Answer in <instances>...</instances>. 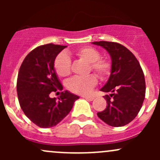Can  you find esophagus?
I'll list each match as a JSON object with an SVG mask.
<instances>
[{
  "label": "esophagus",
  "mask_w": 160,
  "mask_h": 160,
  "mask_svg": "<svg viewBox=\"0 0 160 160\" xmlns=\"http://www.w3.org/2000/svg\"><path fill=\"white\" fill-rule=\"evenodd\" d=\"M83 98H84V99L88 100V101H93V97H83Z\"/></svg>",
  "instance_id": "esophagus-1"
}]
</instances>
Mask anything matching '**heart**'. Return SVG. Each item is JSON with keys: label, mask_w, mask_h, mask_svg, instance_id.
<instances>
[{"label": "heart", "mask_w": 160, "mask_h": 160, "mask_svg": "<svg viewBox=\"0 0 160 160\" xmlns=\"http://www.w3.org/2000/svg\"><path fill=\"white\" fill-rule=\"evenodd\" d=\"M80 59L89 62V70H93L101 80H105L111 72V62L107 58H101V53L98 49L91 46H84L76 52ZM54 68L59 77H67L70 73L71 60L68 55L61 53L58 55L54 62ZM98 79L94 74L87 77H74L69 80L67 87L72 93L80 95H89L92 89L96 86Z\"/></svg>", "instance_id": "heart-1"}]
</instances>
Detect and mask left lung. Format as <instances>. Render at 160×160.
Segmentation results:
<instances>
[{
    "label": "left lung",
    "mask_w": 160,
    "mask_h": 160,
    "mask_svg": "<svg viewBox=\"0 0 160 160\" xmlns=\"http://www.w3.org/2000/svg\"><path fill=\"white\" fill-rule=\"evenodd\" d=\"M93 44L104 48L111 58V72L103 92L107 107L98 116L108 125L121 127L132 122L139 112L146 95V81L142 67L133 53L122 45L100 41Z\"/></svg>",
    "instance_id": "left-lung-1"
}]
</instances>
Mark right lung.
Wrapping results in <instances>:
<instances>
[{"instance_id":"add662e5","label":"right lung","mask_w":160,"mask_h":160,"mask_svg":"<svg viewBox=\"0 0 160 160\" xmlns=\"http://www.w3.org/2000/svg\"><path fill=\"white\" fill-rule=\"evenodd\" d=\"M66 47L52 43L38 46L27 55L19 69L17 93L21 108L40 128H51L59 123L79 98L68 90L61 92L59 101L49 97L51 92L62 90L54 62Z\"/></svg>"}]
</instances>
